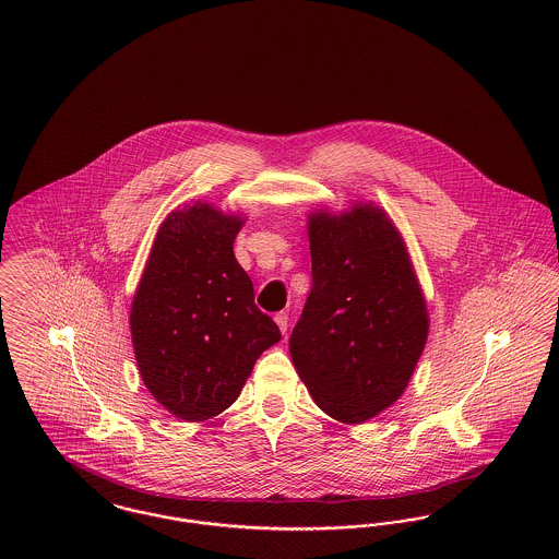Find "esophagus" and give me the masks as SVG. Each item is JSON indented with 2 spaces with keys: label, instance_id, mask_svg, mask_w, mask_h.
<instances>
[{
  "label": "esophagus",
  "instance_id": "34e87169",
  "mask_svg": "<svg viewBox=\"0 0 559 559\" xmlns=\"http://www.w3.org/2000/svg\"><path fill=\"white\" fill-rule=\"evenodd\" d=\"M274 322L278 324L281 333L285 335V333H287V326H289V314H287V312H278V314L274 317Z\"/></svg>",
  "mask_w": 559,
  "mask_h": 559
}]
</instances>
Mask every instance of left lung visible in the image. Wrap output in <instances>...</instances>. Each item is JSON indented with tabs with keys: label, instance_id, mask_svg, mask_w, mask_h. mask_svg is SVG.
I'll return each mask as SVG.
<instances>
[{
	"label": "left lung",
	"instance_id": "left-lung-1",
	"mask_svg": "<svg viewBox=\"0 0 559 559\" xmlns=\"http://www.w3.org/2000/svg\"><path fill=\"white\" fill-rule=\"evenodd\" d=\"M312 292L289 337L293 365L320 411L356 426L404 394L429 317L406 242L374 203L308 215Z\"/></svg>",
	"mask_w": 559,
	"mask_h": 559
}]
</instances>
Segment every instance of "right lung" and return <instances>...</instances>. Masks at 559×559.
I'll return each instance as SVG.
<instances>
[{"instance_id":"1","label":"right lung","mask_w":559,"mask_h":559,"mask_svg":"<svg viewBox=\"0 0 559 559\" xmlns=\"http://www.w3.org/2000/svg\"><path fill=\"white\" fill-rule=\"evenodd\" d=\"M245 217L194 201L167 213L130 310L138 371L165 411L207 421L226 411L262 352L281 340L253 304L233 242Z\"/></svg>"}]
</instances>
